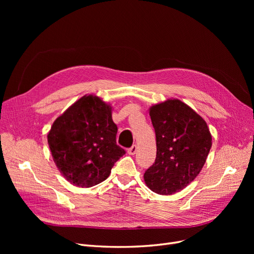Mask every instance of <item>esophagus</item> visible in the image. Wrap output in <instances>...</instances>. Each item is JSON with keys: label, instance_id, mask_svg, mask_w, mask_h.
Here are the masks:
<instances>
[{"label": "esophagus", "instance_id": "34e87169", "mask_svg": "<svg viewBox=\"0 0 254 254\" xmlns=\"http://www.w3.org/2000/svg\"><path fill=\"white\" fill-rule=\"evenodd\" d=\"M137 145L135 144V145H132L130 148H128V150H127V153L128 154H130V155H134V154H136V152H137Z\"/></svg>", "mask_w": 254, "mask_h": 254}]
</instances>
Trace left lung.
<instances>
[{"label":"left lung","mask_w":254,"mask_h":254,"mask_svg":"<svg viewBox=\"0 0 254 254\" xmlns=\"http://www.w3.org/2000/svg\"><path fill=\"white\" fill-rule=\"evenodd\" d=\"M156 137V157L145 171L148 188L158 194H173L201 172L212 137L205 120L179 100H168L150 108Z\"/></svg>","instance_id":"obj_1"}]
</instances>
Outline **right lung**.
<instances>
[{
  "label": "right lung",
  "mask_w": 254,
  "mask_h": 254,
  "mask_svg": "<svg viewBox=\"0 0 254 254\" xmlns=\"http://www.w3.org/2000/svg\"><path fill=\"white\" fill-rule=\"evenodd\" d=\"M116 134L110 107L98 97L84 96L57 118L47 139L63 176L76 186L91 188L108 178L126 154Z\"/></svg>",
  "instance_id": "add662e5"
}]
</instances>
